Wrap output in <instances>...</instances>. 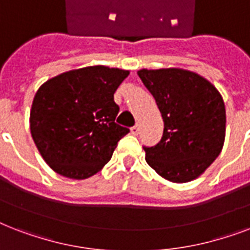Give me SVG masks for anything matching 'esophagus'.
Here are the masks:
<instances>
[{"mask_svg": "<svg viewBox=\"0 0 250 250\" xmlns=\"http://www.w3.org/2000/svg\"><path fill=\"white\" fill-rule=\"evenodd\" d=\"M131 133L132 135H137L139 133V125H133V127H131Z\"/></svg>", "mask_w": 250, "mask_h": 250, "instance_id": "34e87169", "label": "esophagus"}]
</instances>
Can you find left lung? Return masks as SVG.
I'll use <instances>...</instances> for the list:
<instances>
[{"label": "left lung", "mask_w": 250, "mask_h": 250, "mask_svg": "<svg viewBox=\"0 0 250 250\" xmlns=\"http://www.w3.org/2000/svg\"><path fill=\"white\" fill-rule=\"evenodd\" d=\"M164 119L158 144L144 146L145 160L162 178L193 180L219 156L226 132V109L213 84L180 68L140 70Z\"/></svg>", "instance_id": "obj_1"}]
</instances>
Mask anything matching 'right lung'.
<instances>
[{"mask_svg":"<svg viewBox=\"0 0 250 250\" xmlns=\"http://www.w3.org/2000/svg\"><path fill=\"white\" fill-rule=\"evenodd\" d=\"M129 71L105 66L72 70L48 80L35 94L31 133L44 161L57 174L86 179L113 156L129 132L115 123L114 93Z\"/></svg>","mask_w":250,"mask_h":250,"instance_id":"add662e5","label":"right lung"}]
</instances>
